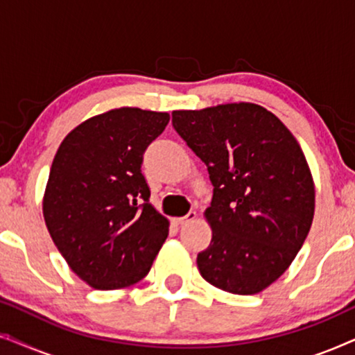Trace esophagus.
I'll return each instance as SVG.
<instances>
[{"mask_svg": "<svg viewBox=\"0 0 355 355\" xmlns=\"http://www.w3.org/2000/svg\"><path fill=\"white\" fill-rule=\"evenodd\" d=\"M197 220V213L196 211H189L186 216H181V218H173V225L176 226H182V225H187V223L191 221H196Z\"/></svg>", "mask_w": 355, "mask_h": 355, "instance_id": "1", "label": "esophagus"}]
</instances>
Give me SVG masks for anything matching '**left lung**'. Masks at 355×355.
Instances as JSON below:
<instances>
[{
    "label": "left lung",
    "instance_id": "left-lung-1",
    "mask_svg": "<svg viewBox=\"0 0 355 355\" xmlns=\"http://www.w3.org/2000/svg\"><path fill=\"white\" fill-rule=\"evenodd\" d=\"M173 125L207 164L211 242L202 278L231 294H259L297 255L315 213V184L291 130L263 106L226 103L173 111Z\"/></svg>",
    "mask_w": 355,
    "mask_h": 355
}]
</instances>
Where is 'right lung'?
<instances>
[{
	"label": "right lung",
	"mask_w": 355,
	"mask_h": 355,
	"mask_svg": "<svg viewBox=\"0 0 355 355\" xmlns=\"http://www.w3.org/2000/svg\"><path fill=\"white\" fill-rule=\"evenodd\" d=\"M168 123V113L114 108L80 123L58 148L43 218L69 268L94 289L139 283L166 241L169 221L148 202L140 164Z\"/></svg>",
	"instance_id": "right-lung-1"
}]
</instances>
